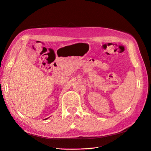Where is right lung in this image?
Returning a JSON list of instances; mask_svg holds the SVG:
<instances>
[{
  "label": "right lung",
  "instance_id": "right-lung-1",
  "mask_svg": "<svg viewBox=\"0 0 151 151\" xmlns=\"http://www.w3.org/2000/svg\"><path fill=\"white\" fill-rule=\"evenodd\" d=\"M47 119H48V118H47Z\"/></svg>",
  "mask_w": 151,
  "mask_h": 151
}]
</instances>
